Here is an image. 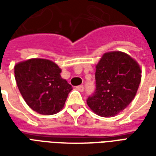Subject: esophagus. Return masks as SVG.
Masks as SVG:
<instances>
[{
  "label": "esophagus",
  "instance_id": "1",
  "mask_svg": "<svg viewBox=\"0 0 156 156\" xmlns=\"http://www.w3.org/2000/svg\"><path fill=\"white\" fill-rule=\"evenodd\" d=\"M76 88L78 89V91H80V92H83V90H84V87H83V85H79V86H77Z\"/></svg>",
  "mask_w": 156,
  "mask_h": 156
}]
</instances>
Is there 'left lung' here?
<instances>
[{
  "label": "left lung",
  "mask_w": 156,
  "mask_h": 156,
  "mask_svg": "<svg viewBox=\"0 0 156 156\" xmlns=\"http://www.w3.org/2000/svg\"><path fill=\"white\" fill-rule=\"evenodd\" d=\"M94 93L87 99L88 107L102 117H113L129 105L141 81L135 60L122 51L103 55L96 66Z\"/></svg>",
  "instance_id": "left-lung-1"
}]
</instances>
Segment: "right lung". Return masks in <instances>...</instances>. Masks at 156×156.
I'll list each match as a JSON object with an SVG mask.
<instances>
[{
  "mask_svg": "<svg viewBox=\"0 0 156 156\" xmlns=\"http://www.w3.org/2000/svg\"><path fill=\"white\" fill-rule=\"evenodd\" d=\"M19 91L32 110L40 115H55L63 108L73 87L61 78L62 70L53 62L32 58L16 65Z\"/></svg>",
  "mask_w": 156,
  "mask_h": 156,
  "instance_id": "1",
  "label": "right lung"
}]
</instances>
